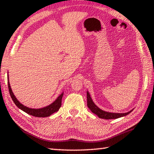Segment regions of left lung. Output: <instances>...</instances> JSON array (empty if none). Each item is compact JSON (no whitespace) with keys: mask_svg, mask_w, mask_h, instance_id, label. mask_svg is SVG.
Listing matches in <instances>:
<instances>
[{"mask_svg":"<svg viewBox=\"0 0 154 154\" xmlns=\"http://www.w3.org/2000/svg\"><path fill=\"white\" fill-rule=\"evenodd\" d=\"M87 97L88 107H89L90 110L92 111L93 113L97 114V115L99 118H100V119H106V120L115 119H118V118L126 116L132 111V110H130L126 113H111V112H105V111L100 109L99 107L97 106L95 104H94V103L93 102L92 99H91L89 92H87Z\"/></svg>","mask_w":154,"mask_h":154,"instance_id":"8db88e82","label":"left lung"}]
</instances>
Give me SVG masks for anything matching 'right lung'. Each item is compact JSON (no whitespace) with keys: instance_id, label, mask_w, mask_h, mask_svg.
Wrapping results in <instances>:
<instances>
[{"instance_id":"right-lung-1","label":"right lung","mask_w":154,"mask_h":154,"mask_svg":"<svg viewBox=\"0 0 154 154\" xmlns=\"http://www.w3.org/2000/svg\"><path fill=\"white\" fill-rule=\"evenodd\" d=\"M8 90L11 97L13 100V102L20 109L22 110L24 112H26L28 114H30L32 116H34L35 117H47L50 116L51 114L57 112L59 110L61 106V100L62 97H63V93H61L60 96L58 97L57 99L55 100L53 103H51L48 106H45L44 108H42V109H30L23 105L19 101L16 99L14 94H13L12 91L11 90V85H10L9 82H8Z\"/></svg>"}]
</instances>
